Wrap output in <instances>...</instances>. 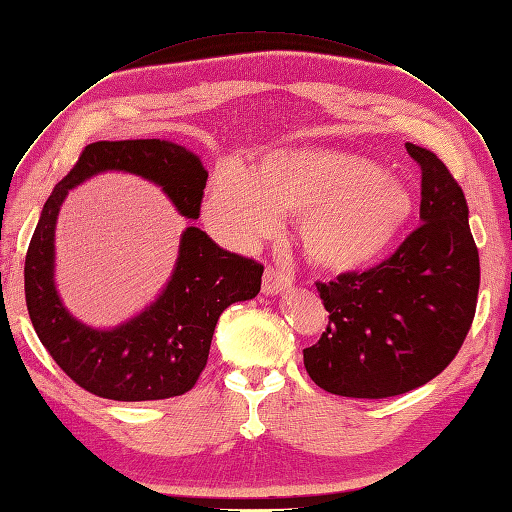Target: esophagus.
<instances>
[{
    "label": "esophagus",
    "mask_w": 512,
    "mask_h": 512,
    "mask_svg": "<svg viewBox=\"0 0 512 512\" xmlns=\"http://www.w3.org/2000/svg\"><path fill=\"white\" fill-rule=\"evenodd\" d=\"M287 287H290V279H287V274L279 268L268 266L264 272V285H261V292H264L266 296H277V294L285 292Z\"/></svg>",
    "instance_id": "esophagus-1"
}]
</instances>
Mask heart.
Segmentation results:
<instances>
[{
	"label": "heart",
	"instance_id": "obj_1",
	"mask_svg": "<svg viewBox=\"0 0 512 512\" xmlns=\"http://www.w3.org/2000/svg\"><path fill=\"white\" fill-rule=\"evenodd\" d=\"M305 214L303 244L316 264L355 270L381 255L411 212L402 183L357 155L326 149L270 153L259 170L225 160L212 175L205 216L233 246H251Z\"/></svg>",
	"mask_w": 512,
	"mask_h": 512
}]
</instances>
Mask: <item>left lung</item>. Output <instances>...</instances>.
<instances>
[{
  "label": "left lung",
  "mask_w": 512,
  "mask_h": 512,
  "mask_svg": "<svg viewBox=\"0 0 512 512\" xmlns=\"http://www.w3.org/2000/svg\"><path fill=\"white\" fill-rule=\"evenodd\" d=\"M406 151L422 168V225L378 266L316 283L329 326L303 357L335 396L378 400L426 385L474 322L480 259L465 194L435 153L411 142Z\"/></svg>",
  "instance_id": "1"
}]
</instances>
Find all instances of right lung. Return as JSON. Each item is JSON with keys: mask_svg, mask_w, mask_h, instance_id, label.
<instances>
[{"mask_svg": "<svg viewBox=\"0 0 512 512\" xmlns=\"http://www.w3.org/2000/svg\"><path fill=\"white\" fill-rule=\"evenodd\" d=\"M106 170L160 186L177 212L201 214L207 170L199 155L168 140H101L82 151L47 199L25 255V303L41 344L62 372L99 398L166 400L199 381L220 313L259 294L264 266L220 248L199 227L181 233L173 277L138 316L93 329L62 305L54 281L56 220L71 188Z\"/></svg>", "mask_w": 512, "mask_h": 512, "instance_id": "add662e5", "label": "right lung"}]
</instances>
